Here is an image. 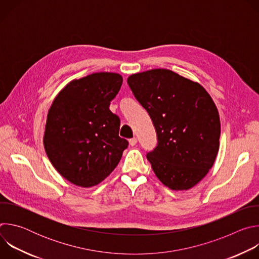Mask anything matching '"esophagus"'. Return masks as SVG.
I'll return each instance as SVG.
<instances>
[{
  "label": "esophagus",
  "instance_id": "esophagus-1",
  "mask_svg": "<svg viewBox=\"0 0 259 259\" xmlns=\"http://www.w3.org/2000/svg\"><path fill=\"white\" fill-rule=\"evenodd\" d=\"M137 137H133V138H131L130 140H129V143L132 145V146H134V145H136V143H137Z\"/></svg>",
  "mask_w": 259,
  "mask_h": 259
}]
</instances>
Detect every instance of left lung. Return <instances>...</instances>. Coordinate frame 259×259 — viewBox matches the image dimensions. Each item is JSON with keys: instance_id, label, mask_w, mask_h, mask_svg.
<instances>
[{"instance_id": "1", "label": "left lung", "mask_w": 259, "mask_h": 259, "mask_svg": "<svg viewBox=\"0 0 259 259\" xmlns=\"http://www.w3.org/2000/svg\"><path fill=\"white\" fill-rule=\"evenodd\" d=\"M127 83L156 129L157 146L146 154L156 176L173 191L195 187L219 150L220 120L212 98L199 83L164 68L134 73Z\"/></svg>"}]
</instances>
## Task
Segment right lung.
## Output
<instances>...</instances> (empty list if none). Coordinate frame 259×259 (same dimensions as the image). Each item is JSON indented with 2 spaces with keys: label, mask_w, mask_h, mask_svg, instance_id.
<instances>
[{
  "label": "right lung",
  "mask_w": 259,
  "mask_h": 259,
  "mask_svg": "<svg viewBox=\"0 0 259 259\" xmlns=\"http://www.w3.org/2000/svg\"><path fill=\"white\" fill-rule=\"evenodd\" d=\"M123 78L95 72L67 84L47 116L44 146L54 168L83 188L94 187L119 164L128 141L119 136L120 118L109 110Z\"/></svg>",
  "instance_id": "1"
}]
</instances>
